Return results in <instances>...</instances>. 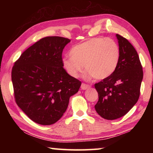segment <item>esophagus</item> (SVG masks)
<instances>
[{
    "label": "esophagus",
    "instance_id": "esophagus-1",
    "mask_svg": "<svg viewBox=\"0 0 153 153\" xmlns=\"http://www.w3.org/2000/svg\"><path fill=\"white\" fill-rule=\"evenodd\" d=\"M90 87V85L86 84H84V83H82V85H81V89L82 90H86L88 88H89Z\"/></svg>",
    "mask_w": 153,
    "mask_h": 153
}]
</instances>
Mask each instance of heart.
<instances>
[{"label": "heart", "mask_w": 153, "mask_h": 153, "mask_svg": "<svg viewBox=\"0 0 153 153\" xmlns=\"http://www.w3.org/2000/svg\"><path fill=\"white\" fill-rule=\"evenodd\" d=\"M70 55L62 60L63 68L69 76L77 77L84 69L88 77L101 80L107 78L117 69L120 49L115 40L107 38H93L75 45Z\"/></svg>", "instance_id": "b5f03b06"}]
</instances>
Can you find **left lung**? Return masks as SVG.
Returning <instances> with one entry per match:
<instances>
[{
    "instance_id": "1",
    "label": "left lung",
    "mask_w": 153,
    "mask_h": 153,
    "mask_svg": "<svg viewBox=\"0 0 153 153\" xmlns=\"http://www.w3.org/2000/svg\"><path fill=\"white\" fill-rule=\"evenodd\" d=\"M120 58L115 72L95 84L98 100L94 106L102 118L113 120L125 115L138 101L143 71L138 53L131 44L116 34Z\"/></svg>"
}]
</instances>
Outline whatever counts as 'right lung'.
Wrapping results in <instances>:
<instances>
[{"instance_id": "obj_1", "label": "right lung", "mask_w": 153, "mask_h": 153, "mask_svg": "<svg viewBox=\"0 0 153 153\" xmlns=\"http://www.w3.org/2000/svg\"><path fill=\"white\" fill-rule=\"evenodd\" d=\"M70 41L59 36L43 38L25 50L12 68L15 102L40 125H52L60 120L69 98L82 84L62 65V53Z\"/></svg>"}]
</instances>
